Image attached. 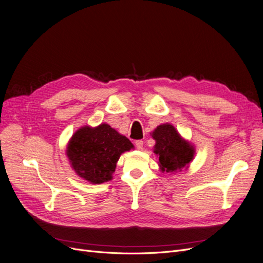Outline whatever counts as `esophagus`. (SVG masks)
Listing matches in <instances>:
<instances>
[{
  "label": "esophagus",
  "mask_w": 263,
  "mask_h": 263,
  "mask_svg": "<svg viewBox=\"0 0 263 263\" xmlns=\"http://www.w3.org/2000/svg\"><path fill=\"white\" fill-rule=\"evenodd\" d=\"M143 144H144V142L143 141H136L135 142V146H136V148L139 149V150H141V149H143Z\"/></svg>",
  "instance_id": "esophagus-1"
}]
</instances>
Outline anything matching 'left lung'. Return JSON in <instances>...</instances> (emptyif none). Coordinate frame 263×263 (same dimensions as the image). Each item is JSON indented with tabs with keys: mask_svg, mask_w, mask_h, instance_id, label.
I'll return each instance as SVG.
<instances>
[{
	"mask_svg": "<svg viewBox=\"0 0 263 263\" xmlns=\"http://www.w3.org/2000/svg\"><path fill=\"white\" fill-rule=\"evenodd\" d=\"M151 135L156 141L154 153L159 158L162 172L175 173L183 167L187 168V165L194 159L195 149L182 139L174 126L170 123L160 124Z\"/></svg>",
	"mask_w": 263,
	"mask_h": 263,
	"instance_id": "left-lung-1",
	"label": "left lung"
}]
</instances>
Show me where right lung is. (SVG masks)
I'll return each instance as SVG.
<instances>
[{
    "mask_svg": "<svg viewBox=\"0 0 263 263\" xmlns=\"http://www.w3.org/2000/svg\"><path fill=\"white\" fill-rule=\"evenodd\" d=\"M126 136L107 123L80 128L67 146V157L77 175L93 184L112 180L121 154L133 148Z\"/></svg>",
    "mask_w": 263,
    "mask_h": 263,
    "instance_id": "1",
    "label": "right lung"
}]
</instances>
